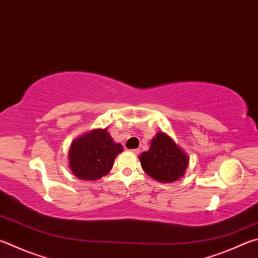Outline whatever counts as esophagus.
I'll use <instances>...</instances> for the list:
<instances>
[{
  "mask_svg": "<svg viewBox=\"0 0 258 258\" xmlns=\"http://www.w3.org/2000/svg\"><path fill=\"white\" fill-rule=\"evenodd\" d=\"M132 152L134 154H139L140 153V149H134V150H132Z\"/></svg>",
  "mask_w": 258,
  "mask_h": 258,
  "instance_id": "1",
  "label": "esophagus"
}]
</instances>
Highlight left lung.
<instances>
[{"label":"left lung","mask_w":258,"mask_h":258,"mask_svg":"<svg viewBox=\"0 0 258 258\" xmlns=\"http://www.w3.org/2000/svg\"><path fill=\"white\" fill-rule=\"evenodd\" d=\"M142 169L160 182L176 181L185 175L189 158L169 135L158 132L148 151L140 156Z\"/></svg>","instance_id":"8db88e82"}]
</instances>
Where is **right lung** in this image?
Masks as SVG:
<instances>
[{
    "label": "right lung",
    "mask_w": 258,
    "mask_h": 258,
    "mask_svg": "<svg viewBox=\"0 0 258 258\" xmlns=\"http://www.w3.org/2000/svg\"><path fill=\"white\" fill-rule=\"evenodd\" d=\"M123 152L107 128H96L73 140L69 150V167L79 179L97 180L113 168L116 157Z\"/></svg>",
    "instance_id": "right-lung-1"
}]
</instances>
